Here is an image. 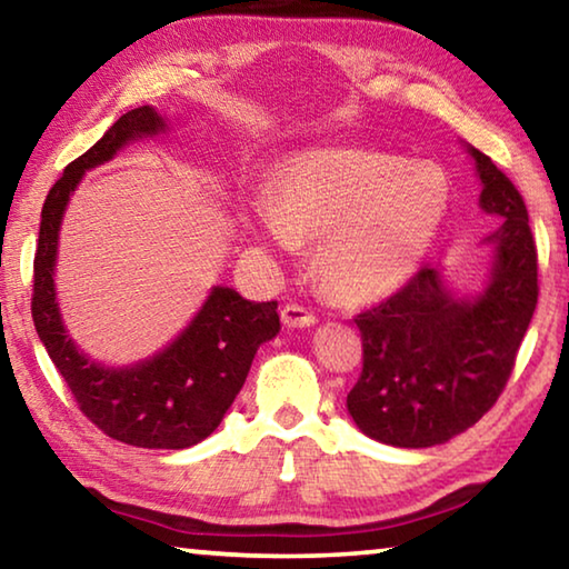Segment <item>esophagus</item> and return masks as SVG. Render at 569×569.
I'll use <instances>...</instances> for the list:
<instances>
[{
  "label": "esophagus",
  "instance_id": "1",
  "mask_svg": "<svg viewBox=\"0 0 569 569\" xmlns=\"http://www.w3.org/2000/svg\"><path fill=\"white\" fill-rule=\"evenodd\" d=\"M281 319L288 329H306V326L316 323V313L301 303H286L281 308Z\"/></svg>",
  "mask_w": 569,
  "mask_h": 569
}]
</instances>
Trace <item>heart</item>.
Here are the masks:
<instances>
[{
    "instance_id": "heart-1",
    "label": "heart",
    "mask_w": 569,
    "mask_h": 569,
    "mask_svg": "<svg viewBox=\"0 0 569 569\" xmlns=\"http://www.w3.org/2000/svg\"><path fill=\"white\" fill-rule=\"evenodd\" d=\"M447 210L449 180L431 162L316 150L283 170L253 226L283 250L319 240L326 288L343 301H371L417 271Z\"/></svg>"
}]
</instances>
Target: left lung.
<instances>
[{
    "mask_svg": "<svg viewBox=\"0 0 569 569\" xmlns=\"http://www.w3.org/2000/svg\"><path fill=\"white\" fill-rule=\"evenodd\" d=\"M481 180L479 206L499 226L495 276L475 301H459L439 271L419 268L397 293L356 316L363 366L346 397L366 437L421 449L475 427L512 377L537 306V248L527 206L492 158L469 148Z\"/></svg>",
    "mask_w": 569,
    "mask_h": 569,
    "instance_id": "1",
    "label": "left lung"
}]
</instances>
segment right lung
I'll return each mask as SVG.
<instances>
[{
    "mask_svg": "<svg viewBox=\"0 0 569 569\" xmlns=\"http://www.w3.org/2000/svg\"><path fill=\"white\" fill-rule=\"evenodd\" d=\"M162 128L166 122L150 104L124 112L47 192L34 253L32 319L77 409L102 435L142 449H186L213 435L243 387L258 346L281 329L278 301L256 303L218 286L166 351L132 369H104L67 339L52 281L62 213L82 172L110 160L124 142Z\"/></svg>",
    "mask_w": 569,
    "mask_h": 569,
    "instance_id": "1",
    "label": "right lung"
}]
</instances>
